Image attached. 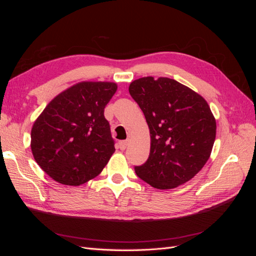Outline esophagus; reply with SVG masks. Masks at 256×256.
<instances>
[{
	"mask_svg": "<svg viewBox=\"0 0 256 256\" xmlns=\"http://www.w3.org/2000/svg\"><path fill=\"white\" fill-rule=\"evenodd\" d=\"M127 145H128V141H120V142H118V147H120V148L122 150H126Z\"/></svg>",
	"mask_w": 256,
	"mask_h": 256,
	"instance_id": "esophagus-1",
	"label": "esophagus"
}]
</instances>
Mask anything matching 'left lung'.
Instances as JSON below:
<instances>
[{"label":"left lung","mask_w":256,"mask_h":256,"mask_svg":"<svg viewBox=\"0 0 256 256\" xmlns=\"http://www.w3.org/2000/svg\"><path fill=\"white\" fill-rule=\"evenodd\" d=\"M129 92L150 128V152L136 175L157 189L176 188L205 166L216 138V120L206 100L170 78L144 76Z\"/></svg>","instance_id":"1"}]
</instances>
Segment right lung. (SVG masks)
<instances>
[{
    "label": "right lung",
    "instance_id": "right-lung-1",
    "mask_svg": "<svg viewBox=\"0 0 256 256\" xmlns=\"http://www.w3.org/2000/svg\"><path fill=\"white\" fill-rule=\"evenodd\" d=\"M118 90L113 82L84 81L53 98L35 120L30 148L52 180L80 186L98 176L115 152L104 108Z\"/></svg>",
    "mask_w": 256,
    "mask_h": 256
}]
</instances>
